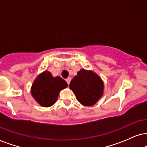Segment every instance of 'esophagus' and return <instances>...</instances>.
Instances as JSON below:
<instances>
[{
	"label": "esophagus",
	"mask_w": 147,
	"mask_h": 147,
	"mask_svg": "<svg viewBox=\"0 0 147 147\" xmlns=\"http://www.w3.org/2000/svg\"><path fill=\"white\" fill-rule=\"evenodd\" d=\"M70 81H71V78H70V77H68L67 79H66V83H67L68 85H69V84H70Z\"/></svg>",
	"instance_id": "obj_1"
}]
</instances>
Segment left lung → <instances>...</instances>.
Segmentation results:
<instances>
[{
  "label": "left lung",
  "instance_id": "1",
  "mask_svg": "<svg viewBox=\"0 0 147 147\" xmlns=\"http://www.w3.org/2000/svg\"><path fill=\"white\" fill-rule=\"evenodd\" d=\"M70 89L81 104L91 106L102 95L103 84L96 74L82 69L70 81Z\"/></svg>",
  "mask_w": 147,
  "mask_h": 147
}]
</instances>
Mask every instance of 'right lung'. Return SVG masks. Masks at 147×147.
Masks as SVG:
<instances>
[{"label":"right lung","instance_id":"obj_1","mask_svg":"<svg viewBox=\"0 0 147 147\" xmlns=\"http://www.w3.org/2000/svg\"><path fill=\"white\" fill-rule=\"evenodd\" d=\"M67 86L61 77H53L50 72L45 71L34 81L31 94L42 106L50 107L57 100L60 91Z\"/></svg>","mask_w":147,"mask_h":147}]
</instances>
